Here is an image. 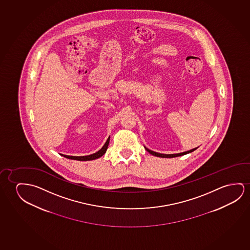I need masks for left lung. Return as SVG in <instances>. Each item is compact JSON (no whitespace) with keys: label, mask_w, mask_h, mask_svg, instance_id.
I'll return each mask as SVG.
<instances>
[{"label":"left lung","mask_w":250,"mask_h":250,"mask_svg":"<svg viewBox=\"0 0 250 250\" xmlns=\"http://www.w3.org/2000/svg\"><path fill=\"white\" fill-rule=\"evenodd\" d=\"M145 149L148 151L149 154H151L153 156H157V157H163V158H172V157H177V156H184V155H187V154H188V153L192 152V151H194L195 149L198 148H192V149H190V150H188V151H185V152L181 153H177V154H161V153L155 152V151H152V150H150V149H148V148H146L145 146Z\"/></svg>","instance_id":"obj_1"}]
</instances>
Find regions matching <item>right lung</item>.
I'll return each mask as SVG.
<instances>
[{"mask_svg":"<svg viewBox=\"0 0 250 250\" xmlns=\"http://www.w3.org/2000/svg\"><path fill=\"white\" fill-rule=\"evenodd\" d=\"M109 141H110V137L107 138V140L105 143V145H103L100 150H98L97 152L94 153V154H91L88 156H67V155H62V156H64L66 158H69V159L77 160V161H92V160L98 159L100 157H102L104 154H105L107 147H108Z\"/></svg>","mask_w":250,"mask_h":250,"instance_id":"add662e5","label":"right lung"}]
</instances>
